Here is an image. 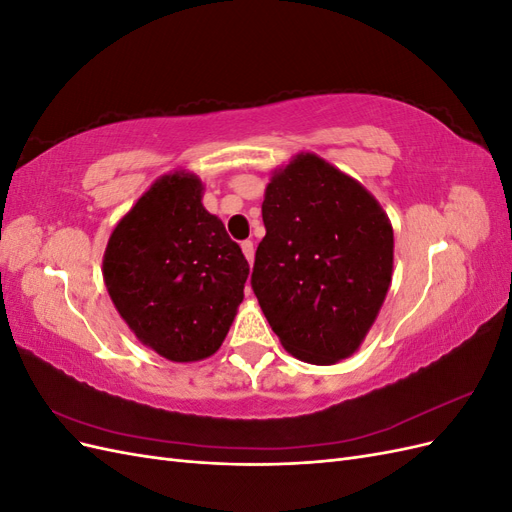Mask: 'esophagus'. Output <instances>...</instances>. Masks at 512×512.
Here are the masks:
<instances>
[{"mask_svg":"<svg viewBox=\"0 0 512 512\" xmlns=\"http://www.w3.org/2000/svg\"><path fill=\"white\" fill-rule=\"evenodd\" d=\"M241 250H243V254H245V258H247V262H254V243L252 241H243L241 243Z\"/></svg>","mask_w":512,"mask_h":512,"instance_id":"34e87169","label":"esophagus"}]
</instances>
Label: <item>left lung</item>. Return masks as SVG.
Returning a JSON list of instances; mask_svg holds the SVG:
<instances>
[{"mask_svg":"<svg viewBox=\"0 0 512 512\" xmlns=\"http://www.w3.org/2000/svg\"><path fill=\"white\" fill-rule=\"evenodd\" d=\"M252 288L282 346L335 365L363 344L393 277V226L363 185L316 153L275 168Z\"/></svg>","mask_w":512,"mask_h":512,"instance_id":"obj_1","label":"left lung"}]
</instances>
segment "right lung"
I'll list each match as a JSON object with an SVG mask.
<instances>
[{
	"instance_id": "add662e5",
	"label": "right lung",
	"mask_w": 512,
	"mask_h": 512,
	"mask_svg": "<svg viewBox=\"0 0 512 512\" xmlns=\"http://www.w3.org/2000/svg\"><path fill=\"white\" fill-rule=\"evenodd\" d=\"M205 185L188 170L151 183L108 237L102 275L119 316L143 346L173 363L220 350L243 301L250 265Z\"/></svg>"
}]
</instances>
